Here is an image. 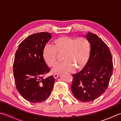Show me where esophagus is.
Segmentation results:
<instances>
[{
  "label": "esophagus",
  "instance_id": "1",
  "mask_svg": "<svg viewBox=\"0 0 121 121\" xmlns=\"http://www.w3.org/2000/svg\"><path fill=\"white\" fill-rule=\"evenodd\" d=\"M59 74H55L53 75V76H54V78H57L58 77H59Z\"/></svg>",
  "mask_w": 121,
  "mask_h": 121
}]
</instances>
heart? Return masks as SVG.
I'll return each mask as SVG.
<instances>
[{"mask_svg":"<svg viewBox=\"0 0 121 121\" xmlns=\"http://www.w3.org/2000/svg\"><path fill=\"white\" fill-rule=\"evenodd\" d=\"M90 52L91 45L86 38L61 36L53 39V45L44 46L43 55L47 65L53 66L57 63V53H63V62L53 69L54 72L59 73L83 69L89 60Z\"/></svg>","mask_w":121,"mask_h":121,"instance_id":"heart-1","label":"heart"}]
</instances>
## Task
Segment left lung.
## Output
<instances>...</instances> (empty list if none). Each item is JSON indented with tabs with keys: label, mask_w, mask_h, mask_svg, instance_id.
Here are the masks:
<instances>
[{
	"label": "left lung",
	"mask_w": 121,
	"mask_h": 121,
	"mask_svg": "<svg viewBox=\"0 0 121 121\" xmlns=\"http://www.w3.org/2000/svg\"><path fill=\"white\" fill-rule=\"evenodd\" d=\"M91 44L89 60L78 73L73 74L71 91L77 99L90 102L97 99L108 88L113 73V61L109 47L101 38L88 33Z\"/></svg>",
	"instance_id": "8db88e82"
}]
</instances>
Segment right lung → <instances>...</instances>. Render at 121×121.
Returning a JSON list of instances; mask_svg holds the SVG:
<instances>
[{
    "mask_svg": "<svg viewBox=\"0 0 121 121\" xmlns=\"http://www.w3.org/2000/svg\"><path fill=\"white\" fill-rule=\"evenodd\" d=\"M47 32L35 33L20 43L13 65L17 91L32 103L44 101L50 96L56 79L53 76H43L50 71L43 59L44 46L51 38Z\"/></svg>",
    "mask_w": 121,
    "mask_h": 121,
    "instance_id": "add662e5",
    "label": "right lung"
}]
</instances>
